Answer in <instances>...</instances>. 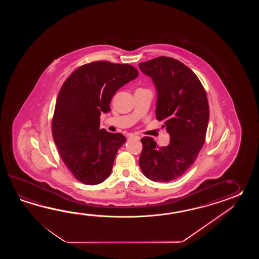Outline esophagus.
<instances>
[{"mask_svg": "<svg viewBox=\"0 0 259 259\" xmlns=\"http://www.w3.org/2000/svg\"><path fill=\"white\" fill-rule=\"evenodd\" d=\"M127 138H128V139H136V140H140V136H137V135H135V134H128V135H127Z\"/></svg>", "mask_w": 259, "mask_h": 259, "instance_id": "34e87169", "label": "esophagus"}]
</instances>
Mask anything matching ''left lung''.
I'll return each mask as SVG.
<instances>
[{"label":"left lung","mask_w":259,"mask_h":259,"mask_svg":"<svg viewBox=\"0 0 259 259\" xmlns=\"http://www.w3.org/2000/svg\"><path fill=\"white\" fill-rule=\"evenodd\" d=\"M139 68L154 81L156 119L165 121L170 137L163 147L143 137L139 165L149 180L172 182L192 166L204 145L209 119L206 93L197 76L174 58L160 56L140 63Z\"/></svg>","instance_id":"1"}]
</instances>
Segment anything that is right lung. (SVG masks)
<instances>
[{"label":"right lung","instance_id":"obj_1","mask_svg":"<svg viewBox=\"0 0 259 259\" xmlns=\"http://www.w3.org/2000/svg\"><path fill=\"white\" fill-rule=\"evenodd\" d=\"M137 77L131 65L96 61L76 69L59 91L53 137L63 162L84 184L96 185L110 176L126 138L100 130V116L110 111L116 91Z\"/></svg>","mask_w":259,"mask_h":259}]
</instances>
